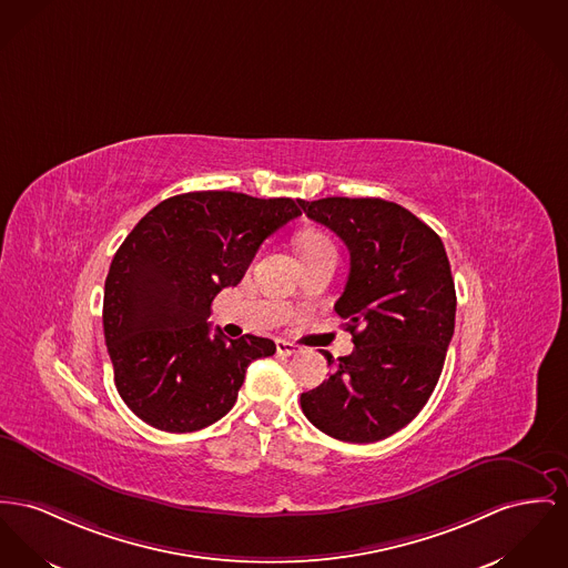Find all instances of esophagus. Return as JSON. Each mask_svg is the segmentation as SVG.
Returning a JSON list of instances; mask_svg holds the SVG:
<instances>
[{"mask_svg": "<svg viewBox=\"0 0 568 568\" xmlns=\"http://www.w3.org/2000/svg\"><path fill=\"white\" fill-rule=\"evenodd\" d=\"M275 348L280 355H293V353H300V346L288 341H275Z\"/></svg>", "mask_w": 568, "mask_h": 568, "instance_id": "1", "label": "esophagus"}]
</instances>
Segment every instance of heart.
<instances>
[{
    "label": "heart",
    "mask_w": 568,
    "mask_h": 568,
    "mask_svg": "<svg viewBox=\"0 0 568 568\" xmlns=\"http://www.w3.org/2000/svg\"><path fill=\"white\" fill-rule=\"evenodd\" d=\"M295 243H297V250H300L302 258H312V256H318V254H325V252H336L332 239L327 234L318 232V230L302 232Z\"/></svg>",
    "instance_id": "heart-1"
}]
</instances>
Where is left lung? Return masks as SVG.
I'll return each mask as SVG.
<instances>
[{"instance_id":"obj_1","label":"left lung","mask_w":568,"mask_h":568,"mask_svg":"<svg viewBox=\"0 0 568 568\" xmlns=\"http://www.w3.org/2000/svg\"><path fill=\"white\" fill-rule=\"evenodd\" d=\"M300 206L348 247L351 268L334 307L355 344L334 375L303 392V414L329 437L373 444L407 426L442 375L456 314L446 247L412 211L381 197Z\"/></svg>"}]
</instances>
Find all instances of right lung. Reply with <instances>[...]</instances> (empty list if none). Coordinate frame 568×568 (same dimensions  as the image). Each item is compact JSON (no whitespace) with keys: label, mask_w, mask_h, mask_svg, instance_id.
<instances>
[{"label":"right lung","mask_w":568,"mask_h":568,"mask_svg":"<svg viewBox=\"0 0 568 568\" xmlns=\"http://www.w3.org/2000/svg\"><path fill=\"white\" fill-rule=\"evenodd\" d=\"M300 215L291 197L191 191L159 202L129 232L105 280L103 332L118 394L135 416L191 433L232 409L247 366L273 355L275 342L211 336V303Z\"/></svg>","instance_id":"right-lung-1"}]
</instances>
